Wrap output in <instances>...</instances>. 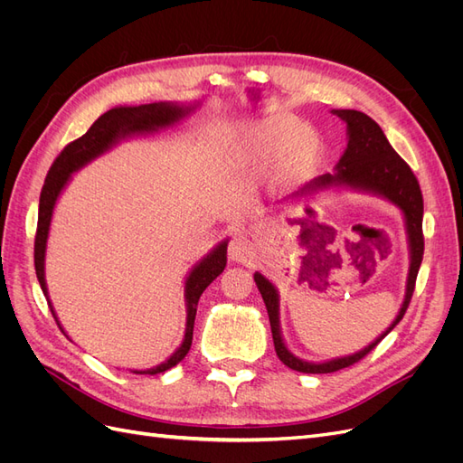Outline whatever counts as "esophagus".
<instances>
[{"mask_svg": "<svg viewBox=\"0 0 463 463\" xmlns=\"http://www.w3.org/2000/svg\"><path fill=\"white\" fill-rule=\"evenodd\" d=\"M253 255V245L245 237H233L228 245V257L235 262H247Z\"/></svg>", "mask_w": 463, "mask_h": 463, "instance_id": "1", "label": "esophagus"}]
</instances>
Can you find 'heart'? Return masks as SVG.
Listing matches in <instances>:
<instances>
[{
  "label": "heart",
  "mask_w": 463,
  "mask_h": 463,
  "mask_svg": "<svg viewBox=\"0 0 463 463\" xmlns=\"http://www.w3.org/2000/svg\"><path fill=\"white\" fill-rule=\"evenodd\" d=\"M237 148L249 170H266L279 187H291L309 177L322 154L318 135L289 114H274L245 125L237 137Z\"/></svg>",
  "instance_id": "b5f03b06"
}]
</instances>
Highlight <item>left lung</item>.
<instances>
[{"mask_svg": "<svg viewBox=\"0 0 463 463\" xmlns=\"http://www.w3.org/2000/svg\"><path fill=\"white\" fill-rule=\"evenodd\" d=\"M334 114L342 118L347 123V148L344 156L338 162V172L334 175L326 174L320 175L317 181H313V187L322 185H349L363 191H373L378 194H384L394 204H398L403 210L405 216V226H408L410 235V247H411V266H410V276H408V291H405V299L402 309L392 322L390 328L381 335V338L374 340L371 345H367L363 352L347 355L342 359H334L328 363H307L291 355L288 347L284 345L282 334H279V322H278V293L274 286L266 279L262 274H255V282L264 299L266 311H269L270 318V328H272V340L274 349L279 361L284 363L286 367L299 371V373H309V374H325V373H335L345 367H352L359 363L363 357L369 355L373 349L383 342L388 332L394 330V326L403 318L405 311H408L411 296L415 291V279L419 266L423 260V250H425V237H423V194L421 187H419V181L411 167L408 165L400 154L392 148L388 138L384 137L381 125L374 119H371L367 114L357 109H334Z\"/></svg>", "mask_w": 463, "mask_h": 463, "instance_id": "1", "label": "left lung"}]
</instances>
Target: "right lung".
<instances>
[{
    "label": "right lung",
    "mask_w": 463,
    "mask_h": 463,
    "mask_svg": "<svg viewBox=\"0 0 463 463\" xmlns=\"http://www.w3.org/2000/svg\"><path fill=\"white\" fill-rule=\"evenodd\" d=\"M189 114V109L179 108L175 104H145V106H135V108H114L106 111L104 116L98 118L90 129L75 138L73 143H69L61 152L60 156L53 160L50 172L46 175L44 187H42L40 193V206H38V226H36V237H34V269H36V278L40 282L42 291L48 299V289H46V279H44V253H46V240H48V230H50V222H52V213H53V204L58 201L61 189L65 187L69 175H71L75 170H79L80 165H85L92 158H96L98 154H102L108 150L111 145H114L118 138L128 137L131 133H148V131H156L158 128H165V125H172L179 118H184ZM226 250L228 243L223 241L220 243L213 253H210L197 269H194L187 282H185V299H187V328H185V340L177 347V352L167 359L162 365L148 369V371H133L137 374H158L167 369L175 367L179 361H184V357L189 354L191 342H193V326H194V317H197V305L203 296V291L214 282V279L226 269ZM50 311L55 317L52 303ZM60 326V322H58Z\"/></svg>",
    "instance_id": "add662e5"
}]
</instances>
